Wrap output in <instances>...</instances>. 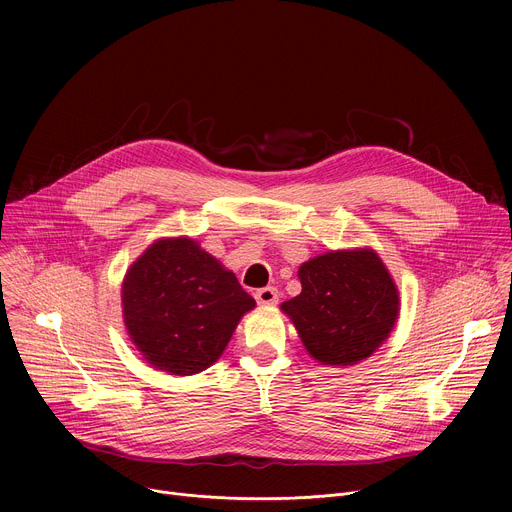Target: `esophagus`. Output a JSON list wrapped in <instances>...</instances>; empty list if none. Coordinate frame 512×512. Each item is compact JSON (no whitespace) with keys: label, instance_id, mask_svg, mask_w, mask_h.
<instances>
[{"label":"esophagus","instance_id":"1","mask_svg":"<svg viewBox=\"0 0 512 512\" xmlns=\"http://www.w3.org/2000/svg\"><path fill=\"white\" fill-rule=\"evenodd\" d=\"M255 300L261 306H273L279 300V291L275 287H261V289H257Z\"/></svg>","mask_w":512,"mask_h":512}]
</instances>
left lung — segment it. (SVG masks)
<instances>
[{
	"mask_svg": "<svg viewBox=\"0 0 512 512\" xmlns=\"http://www.w3.org/2000/svg\"><path fill=\"white\" fill-rule=\"evenodd\" d=\"M302 294L281 304L310 356L330 367L369 358L399 318L397 285L373 249L330 251L302 263Z\"/></svg>",
	"mask_w": 512,
	"mask_h": 512,
	"instance_id": "8db88e82",
	"label": "left lung"
}]
</instances>
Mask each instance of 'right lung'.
<instances>
[{"label":"right lung","instance_id":"add662e5","mask_svg":"<svg viewBox=\"0 0 512 512\" xmlns=\"http://www.w3.org/2000/svg\"><path fill=\"white\" fill-rule=\"evenodd\" d=\"M123 322L154 369L188 377L221 356L255 300L235 273L188 237L160 239L127 269Z\"/></svg>","mask_w":512,"mask_h":512}]
</instances>
